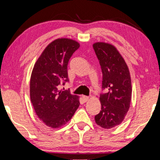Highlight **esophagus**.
<instances>
[{
	"instance_id": "1",
	"label": "esophagus",
	"mask_w": 160,
	"mask_h": 160,
	"mask_svg": "<svg viewBox=\"0 0 160 160\" xmlns=\"http://www.w3.org/2000/svg\"><path fill=\"white\" fill-rule=\"evenodd\" d=\"M82 99L84 102H88V101L89 100V97L88 96H82Z\"/></svg>"
}]
</instances>
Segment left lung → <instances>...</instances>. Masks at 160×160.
Segmentation results:
<instances>
[{
	"label": "left lung",
	"mask_w": 160,
	"mask_h": 160,
	"mask_svg": "<svg viewBox=\"0 0 160 160\" xmlns=\"http://www.w3.org/2000/svg\"><path fill=\"white\" fill-rule=\"evenodd\" d=\"M102 72L100 94L102 110L95 116L96 124L105 129L120 125L127 114L131 101L132 86L130 72L116 48L106 42L93 45Z\"/></svg>",
	"instance_id": "1"
}]
</instances>
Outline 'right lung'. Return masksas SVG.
Wrapping results in <instances>:
<instances>
[{
    "mask_svg": "<svg viewBox=\"0 0 160 160\" xmlns=\"http://www.w3.org/2000/svg\"><path fill=\"white\" fill-rule=\"evenodd\" d=\"M80 44L58 38L45 48L33 67L30 78V99L38 118L48 127L66 124L80 105L78 96L69 90L60 91L68 82L67 65Z\"/></svg>",
    "mask_w": 160,
    "mask_h": 160,
    "instance_id": "right-lung-1",
    "label": "right lung"
}]
</instances>
